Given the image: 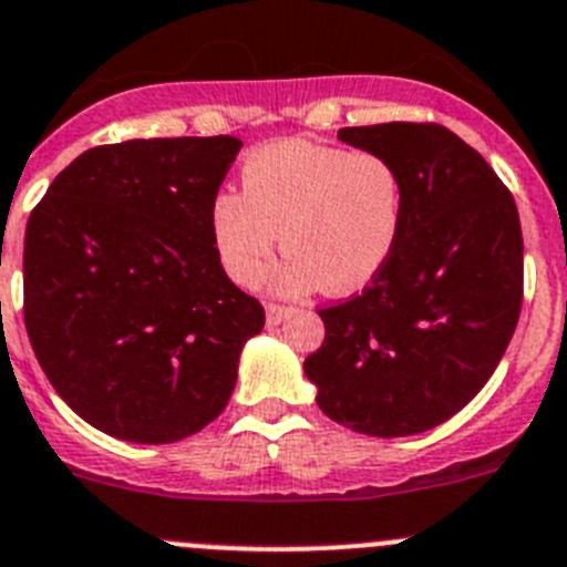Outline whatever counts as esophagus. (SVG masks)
<instances>
[{"label": "esophagus", "instance_id": "34e87169", "mask_svg": "<svg viewBox=\"0 0 567 567\" xmlns=\"http://www.w3.org/2000/svg\"><path fill=\"white\" fill-rule=\"evenodd\" d=\"M288 312H290L288 305H277V301H268V305H266L268 323H279L285 316H288Z\"/></svg>", "mask_w": 567, "mask_h": 567}]
</instances>
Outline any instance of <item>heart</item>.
<instances>
[{"instance_id": "obj_1", "label": "heart", "mask_w": 567, "mask_h": 567, "mask_svg": "<svg viewBox=\"0 0 567 567\" xmlns=\"http://www.w3.org/2000/svg\"><path fill=\"white\" fill-rule=\"evenodd\" d=\"M238 190L216 196L213 240L229 277L255 288L279 249L288 262L279 285L329 293L365 288L388 262L404 218V183L377 152L282 141L249 155Z\"/></svg>"}]
</instances>
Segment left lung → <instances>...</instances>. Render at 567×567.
<instances>
[{
    "label": "left lung",
    "mask_w": 567,
    "mask_h": 567,
    "mask_svg": "<svg viewBox=\"0 0 567 567\" xmlns=\"http://www.w3.org/2000/svg\"><path fill=\"white\" fill-rule=\"evenodd\" d=\"M404 183L401 233L382 271L321 307L323 343L305 360L318 406L373 437L457 415L502 362L524 305V235L507 185L435 121L346 126Z\"/></svg>",
    "instance_id": "1"
}]
</instances>
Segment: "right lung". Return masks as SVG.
I'll use <instances>...</instances> for the list:
<instances>
[{
    "label": "right lung",
    "mask_w": 567,
    "mask_h": 567,
    "mask_svg": "<svg viewBox=\"0 0 567 567\" xmlns=\"http://www.w3.org/2000/svg\"><path fill=\"white\" fill-rule=\"evenodd\" d=\"M238 150L233 135L93 146L32 207L27 334L60 399L107 435L174 443L205 430L266 323L213 240Z\"/></svg>",
    "instance_id": "obj_1"
}]
</instances>
